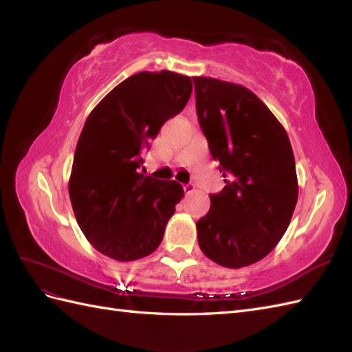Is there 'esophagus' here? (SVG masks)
Masks as SVG:
<instances>
[{
    "mask_svg": "<svg viewBox=\"0 0 352 352\" xmlns=\"http://www.w3.org/2000/svg\"><path fill=\"white\" fill-rule=\"evenodd\" d=\"M184 190H185V194H192L195 190V185L194 184H184Z\"/></svg>",
    "mask_w": 352,
    "mask_h": 352,
    "instance_id": "esophagus-1",
    "label": "esophagus"
}]
</instances>
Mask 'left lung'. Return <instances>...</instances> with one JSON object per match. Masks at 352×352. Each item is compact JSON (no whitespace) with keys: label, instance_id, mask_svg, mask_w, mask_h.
Returning <instances> with one entry per match:
<instances>
[{"label":"left lung","instance_id":"left-lung-1","mask_svg":"<svg viewBox=\"0 0 352 352\" xmlns=\"http://www.w3.org/2000/svg\"><path fill=\"white\" fill-rule=\"evenodd\" d=\"M192 79L198 122L226 184L210 195V211L197 221L198 245L223 267H245L270 254L291 223L298 199L292 146L254 92Z\"/></svg>","mask_w":352,"mask_h":352}]
</instances>
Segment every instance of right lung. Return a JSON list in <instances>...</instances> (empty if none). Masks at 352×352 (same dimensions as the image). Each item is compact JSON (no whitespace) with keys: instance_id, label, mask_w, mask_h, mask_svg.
<instances>
[{"instance_id":"obj_1","label":"right lung","mask_w":352,"mask_h":352,"mask_svg":"<svg viewBox=\"0 0 352 352\" xmlns=\"http://www.w3.org/2000/svg\"><path fill=\"white\" fill-rule=\"evenodd\" d=\"M192 92L189 76L168 70L127 78L98 102L79 136L69 195L95 250L117 261L154 252L184 197L176 180L145 176L142 153Z\"/></svg>"}]
</instances>
